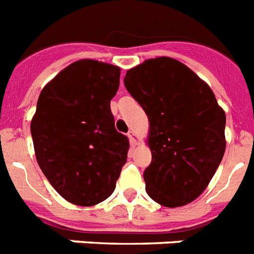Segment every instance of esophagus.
Wrapping results in <instances>:
<instances>
[{
	"label": "esophagus",
	"mask_w": 254,
	"mask_h": 254,
	"mask_svg": "<svg viewBox=\"0 0 254 254\" xmlns=\"http://www.w3.org/2000/svg\"><path fill=\"white\" fill-rule=\"evenodd\" d=\"M128 139H129V141L133 144V145H136V144H137V136H136L135 131H132L131 129V131L128 132Z\"/></svg>",
	"instance_id": "1"
}]
</instances>
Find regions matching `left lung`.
Wrapping results in <instances>:
<instances>
[{
	"mask_svg": "<svg viewBox=\"0 0 254 254\" xmlns=\"http://www.w3.org/2000/svg\"><path fill=\"white\" fill-rule=\"evenodd\" d=\"M125 85L149 121L146 193L166 207L190 204L206 190L223 158L225 110L202 79L170 57L129 68Z\"/></svg>",
	"mask_w": 254,
	"mask_h": 254,
	"instance_id": "1",
	"label": "left lung"
}]
</instances>
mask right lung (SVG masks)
<instances>
[{"instance_id":"add662e5","label":"right lung","mask_w":254,"mask_h":254,"mask_svg":"<svg viewBox=\"0 0 254 254\" xmlns=\"http://www.w3.org/2000/svg\"><path fill=\"white\" fill-rule=\"evenodd\" d=\"M121 68L76 61L43 88L31 121L35 156L54 190L71 204L93 206L114 192L129 142L115 129L110 101Z\"/></svg>"}]
</instances>
